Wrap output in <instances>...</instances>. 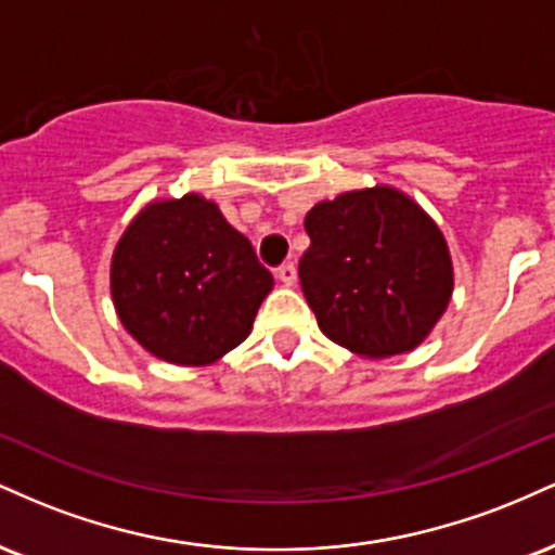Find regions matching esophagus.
<instances>
[{
	"label": "esophagus",
	"instance_id": "1",
	"mask_svg": "<svg viewBox=\"0 0 555 555\" xmlns=\"http://www.w3.org/2000/svg\"><path fill=\"white\" fill-rule=\"evenodd\" d=\"M276 276H279V282H282V284L292 286V284L297 282V266L292 263V260H289V263H282L276 269Z\"/></svg>",
	"mask_w": 555,
	"mask_h": 555
}]
</instances>
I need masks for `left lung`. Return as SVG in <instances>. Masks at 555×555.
<instances>
[{"mask_svg": "<svg viewBox=\"0 0 555 555\" xmlns=\"http://www.w3.org/2000/svg\"><path fill=\"white\" fill-rule=\"evenodd\" d=\"M299 284L318 326L360 358L415 349L454 289L441 229L393 188L344 193L305 216Z\"/></svg>", "mask_w": 555, "mask_h": 555, "instance_id": "8db88e82", "label": "left lung"}]
</instances>
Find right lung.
Segmentation results:
<instances>
[{"instance_id":"1","label":"right lung","mask_w":555,"mask_h":555,"mask_svg":"<svg viewBox=\"0 0 555 555\" xmlns=\"http://www.w3.org/2000/svg\"><path fill=\"white\" fill-rule=\"evenodd\" d=\"M271 286L250 240L201 195L151 203L112 258L119 321L177 365H206L237 347Z\"/></svg>"}]
</instances>
